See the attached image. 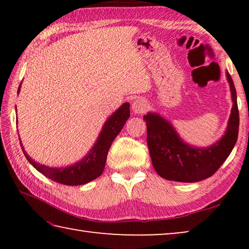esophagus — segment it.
I'll list each match as a JSON object with an SVG mask.
<instances>
[{
    "label": "esophagus",
    "instance_id": "1",
    "mask_svg": "<svg viewBox=\"0 0 249 249\" xmlns=\"http://www.w3.org/2000/svg\"><path fill=\"white\" fill-rule=\"evenodd\" d=\"M147 107H148V104L144 99H136L132 104V109L135 114H142L146 111Z\"/></svg>",
    "mask_w": 249,
    "mask_h": 249
}]
</instances>
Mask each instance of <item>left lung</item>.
Here are the masks:
<instances>
[{
    "mask_svg": "<svg viewBox=\"0 0 249 249\" xmlns=\"http://www.w3.org/2000/svg\"><path fill=\"white\" fill-rule=\"evenodd\" d=\"M233 107L225 135L215 144L197 148L181 140L170 122L157 113L144 116L147 125V145L151 162L163 179L179 182H196L213 176L233 150L238 136L239 114L233 80L226 72Z\"/></svg>",
    "mask_w": 249,
    "mask_h": 249,
    "instance_id": "1",
    "label": "left lung"
}]
</instances>
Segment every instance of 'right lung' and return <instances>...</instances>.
<instances>
[{"label": "right lung", "instance_id": "1", "mask_svg": "<svg viewBox=\"0 0 249 249\" xmlns=\"http://www.w3.org/2000/svg\"><path fill=\"white\" fill-rule=\"evenodd\" d=\"M19 89L20 86L18 93L19 92ZM128 117L129 103L122 104L120 108L116 109V112L113 113L107 121L105 122L98 141H96L94 146L90 149L88 155L72 166L64 168H50L48 166L40 165V163H37L35 160L29 157L26 151L24 150L22 142L19 140L20 147H22L25 157L32 163L34 168H36L40 174H43L47 178L53 180L54 182L66 185L86 184L102 175L109 147H111L113 141L115 140V137L123 128Z\"/></svg>", "mask_w": 249, "mask_h": 249}]
</instances>
